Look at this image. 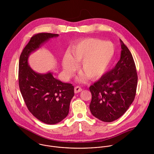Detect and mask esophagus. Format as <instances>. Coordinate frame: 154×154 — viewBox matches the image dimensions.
<instances>
[{"instance_id": "esophagus-1", "label": "esophagus", "mask_w": 154, "mask_h": 154, "mask_svg": "<svg viewBox=\"0 0 154 154\" xmlns=\"http://www.w3.org/2000/svg\"><path fill=\"white\" fill-rule=\"evenodd\" d=\"M82 91V88L81 87H80L79 86H77L75 87V88H74L75 93H79V92H80Z\"/></svg>"}]
</instances>
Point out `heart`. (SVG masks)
I'll return each mask as SVG.
<instances>
[{
  "instance_id": "1",
  "label": "heart",
  "mask_w": 154,
  "mask_h": 154,
  "mask_svg": "<svg viewBox=\"0 0 154 154\" xmlns=\"http://www.w3.org/2000/svg\"><path fill=\"white\" fill-rule=\"evenodd\" d=\"M115 55V47L111 42L96 38H86L80 41L66 55L63 60V68L68 77L77 69L75 63H80V70L90 80L101 77L110 64Z\"/></svg>"
}]
</instances>
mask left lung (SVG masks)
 <instances>
[{
	"label": "left lung",
	"instance_id": "8db88e82",
	"mask_svg": "<svg viewBox=\"0 0 154 154\" xmlns=\"http://www.w3.org/2000/svg\"><path fill=\"white\" fill-rule=\"evenodd\" d=\"M121 58L115 67L90 86L92 115L102 121L113 122L122 116L134 100L138 82L132 55L120 39Z\"/></svg>",
	"mask_w": 154,
	"mask_h": 154
}]
</instances>
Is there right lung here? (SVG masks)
I'll return each mask as SVG.
<instances>
[{"instance_id":"right-lung-1","label":"right lung","mask_w":154,"mask_h":154,"mask_svg":"<svg viewBox=\"0 0 154 154\" xmlns=\"http://www.w3.org/2000/svg\"><path fill=\"white\" fill-rule=\"evenodd\" d=\"M58 34L39 33L34 35L22 52L19 63V86L30 112L47 124H55L69 113L74 87L54 78L52 73L39 74L28 64L30 54L50 38Z\"/></svg>"}]
</instances>
